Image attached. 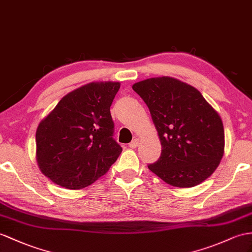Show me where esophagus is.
Instances as JSON below:
<instances>
[{
  "mask_svg": "<svg viewBox=\"0 0 252 252\" xmlns=\"http://www.w3.org/2000/svg\"><path fill=\"white\" fill-rule=\"evenodd\" d=\"M139 144V139L138 138H134L130 144H128V147L132 148V149H134V148H136Z\"/></svg>",
  "mask_w": 252,
  "mask_h": 252,
  "instance_id": "34e87169",
  "label": "esophagus"
}]
</instances>
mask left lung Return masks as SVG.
Listing matches in <instances>:
<instances>
[{
  "mask_svg": "<svg viewBox=\"0 0 252 252\" xmlns=\"http://www.w3.org/2000/svg\"><path fill=\"white\" fill-rule=\"evenodd\" d=\"M132 87L149 107L162 144L159 158L148 168L176 188L208 179L223 156L220 116L199 90L173 77H152Z\"/></svg>",
  "mask_w": 252,
  "mask_h": 252,
  "instance_id": "obj_1",
  "label": "left lung"
}]
</instances>
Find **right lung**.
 I'll return each mask as SVG.
<instances>
[{"label":"right lung","mask_w":252,"mask_h":252,"mask_svg":"<svg viewBox=\"0 0 252 252\" xmlns=\"http://www.w3.org/2000/svg\"><path fill=\"white\" fill-rule=\"evenodd\" d=\"M118 82H93L69 93L36 131V158L56 184L81 189L108 171L122 151L114 136L111 105Z\"/></svg>","instance_id":"1"}]
</instances>
